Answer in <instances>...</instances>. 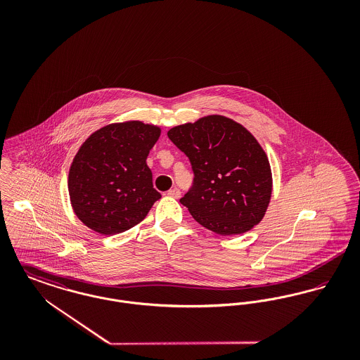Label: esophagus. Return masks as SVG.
<instances>
[{"label":"esophagus","mask_w":360,"mask_h":360,"mask_svg":"<svg viewBox=\"0 0 360 360\" xmlns=\"http://www.w3.org/2000/svg\"><path fill=\"white\" fill-rule=\"evenodd\" d=\"M167 194H169L170 197H172V198H179V197H181V190L176 188H170Z\"/></svg>","instance_id":"1"}]
</instances>
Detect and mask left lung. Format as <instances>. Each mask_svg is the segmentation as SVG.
Listing matches in <instances>:
<instances>
[{
    "label": "left lung",
    "mask_w": 360,
    "mask_h": 360,
    "mask_svg": "<svg viewBox=\"0 0 360 360\" xmlns=\"http://www.w3.org/2000/svg\"><path fill=\"white\" fill-rule=\"evenodd\" d=\"M167 136L191 163L193 186L179 201L197 223L231 236L262 221L271 198V169L243 125L212 115L174 127Z\"/></svg>",
    "instance_id": "obj_1"
}]
</instances>
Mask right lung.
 I'll list each match as a JSON object with an SVG mask.
<instances>
[{
  "label": "right lung",
  "instance_id": "add662e5",
  "mask_svg": "<svg viewBox=\"0 0 360 360\" xmlns=\"http://www.w3.org/2000/svg\"><path fill=\"white\" fill-rule=\"evenodd\" d=\"M159 136V127L125 121L86 139L69 172L71 206L86 226L110 236L144 220L162 197L146 163Z\"/></svg>",
  "mask_w": 360,
  "mask_h": 360
}]
</instances>
